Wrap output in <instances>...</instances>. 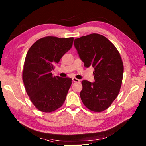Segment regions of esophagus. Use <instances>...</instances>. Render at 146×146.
I'll use <instances>...</instances> for the list:
<instances>
[{
  "instance_id": "esophagus-1",
  "label": "esophagus",
  "mask_w": 146,
  "mask_h": 146,
  "mask_svg": "<svg viewBox=\"0 0 146 146\" xmlns=\"http://www.w3.org/2000/svg\"><path fill=\"white\" fill-rule=\"evenodd\" d=\"M72 80H73V81L74 82H80V80L77 79V78H73Z\"/></svg>"
}]
</instances>
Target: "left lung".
Returning a JSON list of instances; mask_svg holds the SVG:
<instances>
[{"label": "left lung", "instance_id": "obj_1", "mask_svg": "<svg viewBox=\"0 0 146 146\" xmlns=\"http://www.w3.org/2000/svg\"><path fill=\"white\" fill-rule=\"evenodd\" d=\"M74 45L84 66L95 70V82H82L80 97L90 110L100 112L109 107L119 94L123 74L122 58L115 46L99 34L75 39Z\"/></svg>", "mask_w": 146, "mask_h": 146}]
</instances>
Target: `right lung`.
<instances>
[{
    "label": "right lung",
    "mask_w": 146,
    "mask_h": 146,
    "mask_svg": "<svg viewBox=\"0 0 146 146\" xmlns=\"http://www.w3.org/2000/svg\"><path fill=\"white\" fill-rule=\"evenodd\" d=\"M73 39L44 37L34 43L27 52L23 80L31 101L43 112L57 110L66 99L72 79L54 76L51 71L72 47Z\"/></svg>",
    "instance_id": "1"
}]
</instances>
